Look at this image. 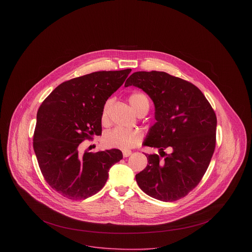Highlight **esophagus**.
Instances as JSON below:
<instances>
[{
	"label": "esophagus",
	"mask_w": 252,
	"mask_h": 252,
	"mask_svg": "<svg viewBox=\"0 0 252 252\" xmlns=\"http://www.w3.org/2000/svg\"><path fill=\"white\" fill-rule=\"evenodd\" d=\"M122 153H123V156H124V157H129V156L132 154V151H131V150H128V149H123V150H122Z\"/></svg>",
	"instance_id": "esophagus-1"
}]
</instances>
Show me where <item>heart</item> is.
<instances>
[{
  "label": "heart",
  "instance_id": "b5f03b06",
  "mask_svg": "<svg viewBox=\"0 0 252 252\" xmlns=\"http://www.w3.org/2000/svg\"><path fill=\"white\" fill-rule=\"evenodd\" d=\"M128 101L137 113H139L144 107L146 106L149 107L147 98L142 93L131 94L128 98ZM108 107H109V102H107L102 110L103 122H106L108 119ZM142 139H143V135L140 130L115 127L105 134L104 143L108 147L130 149L141 144Z\"/></svg>",
  "mask_w": 252,
  "mask_h": 252
}]
</instances>
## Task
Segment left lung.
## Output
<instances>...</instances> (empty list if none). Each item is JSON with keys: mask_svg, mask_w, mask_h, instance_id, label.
Here are the masks:
<instances>
[{"mask_svg": "<svg viewBox=\"0 0 252 252\" xmlns=\"http://www.w3.org/2000/svg\"><path fill=\"white\" fill-rule=\"evenodd\" d=\"M131 85L154 103L156 122L144 144L158 148L161 156L145 155L148 163L136 175L137 183L157 200H180L199 184L210 165L216 148V112L198 87L167 72H134L125 82V87Z\"/></svg>", "mask_w": 252, "mask_h": 252, "instance_id": "8db88e82", "label": "left lung"}]
</instances>
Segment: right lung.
<instances>
[{
	"mask_svg": "<svg viewBox=\"0 0 252 252\" xmlns=\"http://www.w3.org/2000/svg\"><path fill=\"white\" fill-rule=\"evenodd\" d=\"M131 69L102 71L67 80L42 102L36 113L33 145L45 181L63 197L83 200L106 184L108 170L122 152L78 153V145L102 134V110Z\"/></svg>",
	"mask_w": 252,
	"mask_h": 252,
	"instance_id": "add662e5",
	"label": "right lung"
}]
</instances>
